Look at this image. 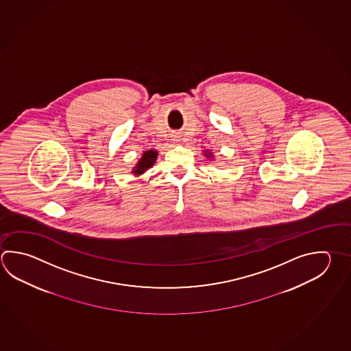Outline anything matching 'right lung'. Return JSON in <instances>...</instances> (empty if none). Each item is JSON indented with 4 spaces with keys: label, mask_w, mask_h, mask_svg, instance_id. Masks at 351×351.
Returning <instances> with one entry per match:
<instances>
[{
    "label": "right lung",
    "mask_w": 351,
    "mask_h": 351,
    "mask_svg": "<svg viewBox=\"0 0 351 351\" xmlns=\"http://www.w3.org/2000/svg\"><path fill=\"white\" fill-rule=\"evenodd\" d=\"M156 156H158V152H154V150H149V152H144V154H143V158L140 159L138 165L134 169V170H135L134 173L140 175V173L146 171L149 167H152V166L154 165V162H155V160H156Z\"/></svg>",
    "instance_id": "1"
}]
</instances>
